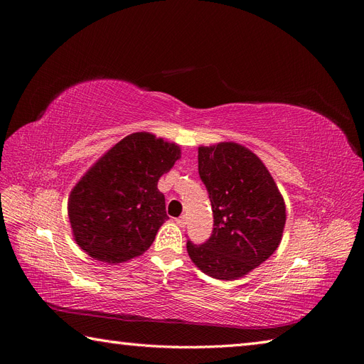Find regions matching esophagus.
I'll list each match as a JSON object with an SVG mask.
<instances>
[{
	"mask_svg": "<svg viewBox=\"0 0 364 364\" xmlns=\"http://www.w3.org/2000/svg\"><path fill=\"white\" fill-rule=\"evenodd\" d=\"M176 223H178L181 228H185V225H186V217H185V215H181L179 218H176Z\"/></svg>",
	"mask_w": 364,
	"mask_h": 364,
	"instance_id": "obj_1",
	"label": "esophagus"
}]
</instances>
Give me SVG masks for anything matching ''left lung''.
I'll return each instance as SVG.
<instances>
[{
	"mask_svg": "<svg viewBox=\"0 0 364 364\" xmlns=\"http://www.w3.org/2000/svg\"><path fill=\"white\" fill-rule=\"evenodd\" d=\"M199 174L214 228L205 245L188 241L186 250L208 277L243 278L278 249L287 220L284 197L255 153L232 141L200 146Z\"/></svg>",
	"mask_w": 364,
	"mask_h": 364,
	"instance_id": "1",
	"label": "left lung"
}]
</instances>
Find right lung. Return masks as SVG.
Returning a JSON list of instances; mask_svg holds the SVG:
<instances>
[{"instance_id":"add662e5","label":"right lung","mask_w":364,"mask_h":364,"mask_svg":"<svg viewBox=\"0 0 364 364\" xmlns=\"http://www.w3.org/2000/svg\"><path fill=\"white\" fill-rule=\"evenodd\" d=\"M181 159V146L135 132L98 158L68 197L75 243L91 258L118 264L142 255L167 220L158 181Z\"/></svg>"}]
</instances>
